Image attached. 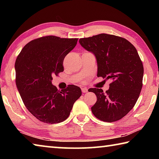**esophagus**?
Wrapping results in <instances>:
<instances>
[{
	"label": "esophagus",
	"mask_w": 159,
	"mask_h": 159,
	"mask_svg": "<svg viewBox=\"0 0 159 159\" xmlns=\"http://www.w3.org/2000/svg\"><path fill=\"white\" fill-rule=\"evenodd\" d=\"M81 90H82V92H83V93H88V88H81Z\"/></svg>",
	"instance_id": "esophagus-1"
}]
</instances>
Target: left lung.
I'll use <instances>...</instances> for the list:
<instances>
[{
	"mask_svg": "<svg viewBox=\"0 0 159 159\" xmlns=\"http://www.w3.org/2000/svg\"><path fill=\"white\" fill-rule=\"evenodd\" d=\"M79 43L95 55L97 76L111 81L106 93L90 88L97 96L93 114L102 121L120 120L133 108L142 88L144 68L138 51L126 39L107 34L80 39Z\"/></svg>",
	"mask_w": 159,
	"mask_h": 159,
	"instance_id": "obj_1",
	"label": "left lung"
}]
</instances>
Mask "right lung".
Segmentation results:
<instances>
[{"mask_svg":"<svg viewBox=\"0 0 159 159\" xmlns=\"http://www.w3.org/2000/svg\"><path fill=\"white\" fill-rule=\"evenodd\" d=\"M77 41L53 36L39 38L28 43L16 60L17 90L26 109L42 122L52 124L65 120L81 96L76 85L59 90L52 83V76L64 71V59Z\"/></svg>","mask_w":159,"mask_h":159,"instance_id":"1","label":"right lung"}]
</instances>
